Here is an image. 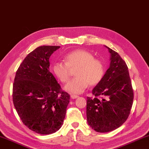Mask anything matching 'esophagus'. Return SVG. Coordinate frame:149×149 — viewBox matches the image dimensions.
Returning a JSON list of instances; mask_svg holds the SVG:
<instances>
[{
  "label": "esophagus",
  "mask_w": 149,
  "mask_h": 149,
  "mask_svg": "<svg viewBox=\"0 0 149 149\" xmlns=\"http://www.w3.org/2000/svg\"><path fill=\"white\" fill-rule=\"evenodd\" d=\"M70 97H71L72 99H77V98L78 97V96L77 95H71Z\"/></svg>",
  "instance_id": "esophagus-1"
}]
</instances>
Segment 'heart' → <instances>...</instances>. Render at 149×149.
<instances>
[{"label": "heart", "instance_id": "heart-1", "mask_svg": "<svg viewBox=\"0 0 149 149\" xmlns=\"http://www.w3.org/2000/svg\"><path fill=\"white\" fill-rule=\"evenodd\" d=\"M64 62H56L52 66L55 76L63 84L68 81L71 70H75L74 77L64 89L72 94H80L91 85H97L105 74L104 64L101 60L95 58L89 51L75 50L64 56Z\"/></svg>", "mask_w": 149, "mask_h": 149}]
</instances>
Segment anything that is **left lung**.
Returning a JSON list of instances; mask_svg holds the SVG:
<instances>
[{
  "instance_id": "1",
  "label": "left lung",
  "mask_w": 149,
  "mask_h": 149,
  "mask_svg": "<svg viewBox=\"0 0 149 149\" xmlns=\"http://www.w3.org/2000/svg\"><path fill=\"white\" fill-rule=\"evenodd\" d=\"M110 64L102 80L93 89L94 98H87V122L93 130L105 133L120 127L130 114L133 91L127 64L112 49Z\"/></svg>"
}]
</instances>
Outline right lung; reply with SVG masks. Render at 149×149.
Segmentation results:
<instances>
[{
  "instance_id": "right-lung-1",
  "label": "right lung",
  "mask_w": 149,
  "mask_h": 149,
  "mask_svg": "<svg viewBox=\"0 0 149 149\" xmlns=\"http://www.w3.org/2000/svg\"><path fill=\"white\" fill-rule=\"evenodd\" d=\"M60 47H37L25 58L14 78L12 99L17 114L29 130L42 135L61 127L70 99L49 71V58Z\"/></svg>"
}]
</instances>
